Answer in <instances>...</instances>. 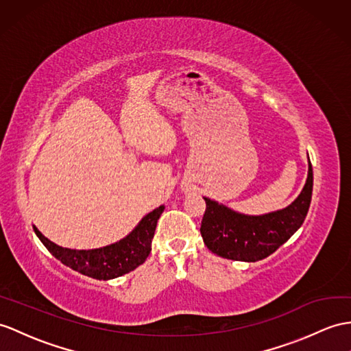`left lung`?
<instances>
[{
	"label": "left lung",
	"instance_id": "8db88e82",
	"mask_svg": "<svg viewBox=\"0 0 351 351\" xmlns=\"http://www.w3.org/2000/svg\"><path fill=\"white\" fill-rule=\"evenodd\" d=\"M313 193V168L302 192L289 207L262 216L241 215L210 198L201 221L205 245L221 258L256 262L268 258L301 228L310 208Z\"/></svg>",
	"mask_w": 351,
	"mask_h": 351
}]
</instances>
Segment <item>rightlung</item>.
Returning <instances> with one entry per match:
<instances>
[{"label": "right lung", "mask_w": 351, "mask_h": 351, "mask_svg": "<svg viewBox=\"0 0 351 351\" xmlns=\"http://www.w3.org/2000/svg\"><path fill=\"white\" fill-rule=\"evenodd\" d=\"M164 208V205H160V207L150 211L123 240L101 247V249H66V247H61L47 240L36 226H34V232L37 234L46 249L66 267L92 278L111 280L128 274L146 262L149 253L152 252V240L155 235L158 219Z\"/></svg>", "instance_id": "add662e5"}]
</instances>
